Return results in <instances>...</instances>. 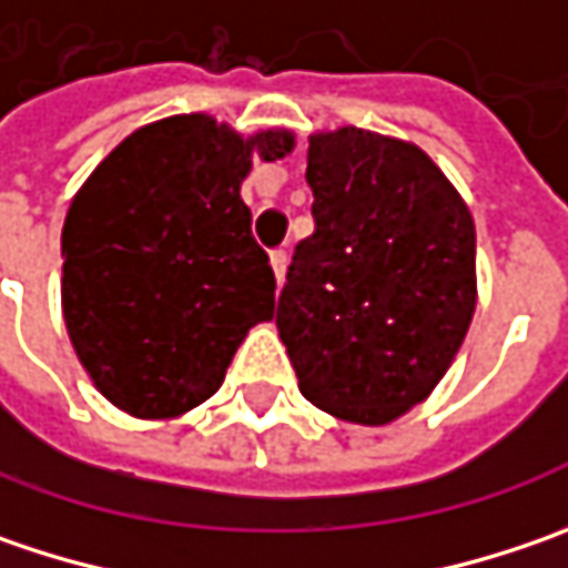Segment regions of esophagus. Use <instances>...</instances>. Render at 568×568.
Segmentation results:
<instances>
[{"label":"esophagus","instance_id":"34e87169","mask_svg":"<svg viewBox=\"0 0 568 568\" xmlns=\"http://www.w3.org/2000/svg\"><path fill=\"white\" fill-rule=\"evenodd\" d=\"M270 266H273V273H276V283H283L285 266H288V257H285V251H273V254H270Z\"/></svg>","mask_w":568,"mask_h":568}]
</instances>
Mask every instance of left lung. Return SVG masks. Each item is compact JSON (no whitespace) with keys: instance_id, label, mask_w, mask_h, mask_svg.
I'll return each mask as SVG.
<instances>
[{"instance_id":"1","label":"left lung","mask_w":568,"mask_h":568,"mask_svg":"<svg viewBox=\"0 0 568 568\" xmlns=\"http://www.w3.org/2000/svg\"><path fill=\"white\" fill-rule=\"evenodd\" d=\"M314 235L295 244L276 327L302 394L384 426L442 382L477 305V235L416 145L336 130L308 145Z\"/></svg>"}]
</instances>
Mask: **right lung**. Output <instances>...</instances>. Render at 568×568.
Segmentation results:
<instances>
[{
	"mask_svg": "<svg viewBox=\"0 0 568 568\" xmlns=\"http://www.w3.org/2000/svg\"><path fill=\"white\" fill-rule=\"evenodd\" d=\"M254 139L203 113L123 139L72 200L62 225V317L91 382L120 409L159 419L219 390L241 339L276 308V276L241 200Z\"/></svg>",
	"mask_w": 568,
	"mask_h": 568,
	"instance_id": "right-lung-1",
	"label": "right lung"
}]
</instances>
